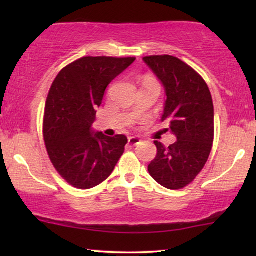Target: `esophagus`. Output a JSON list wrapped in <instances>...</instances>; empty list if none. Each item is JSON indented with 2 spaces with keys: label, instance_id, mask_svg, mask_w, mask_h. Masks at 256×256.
Listing matches in <instances>:
<instances>
[{
  "label": "esophagus",
  "instance_id": "34e87169",
  "mask_svg": "<svg viewBox=\"0 0 256 256\" xmlns=\"http://www.w3.org/2000/svg\"><path fill=\"white\" fill-rule=\"evenodd\" d=\"M140 142H141V140H140L138 138H129V143H130L132 146L138 144Z\"/></svg>",
  "mask_w": 256,
  "mask_h": 256
}]
</instances>
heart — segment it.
Listing matches in <instances>:
<instances>
[{
    "instance_id": "heart-1",
    "label": "heart",
    "mask_w": 256,
    "mask_h": 256,
    "mask_svg": "<svg viewBox=\"0 0 256 256\" xmlns=\"http://www.w3.org/2000/svg\"><path fill=\"white\" fill-rule=\"evenodd\" d=\"M148 80H149V79H148Z\"/></svg>"
}]
</instances>
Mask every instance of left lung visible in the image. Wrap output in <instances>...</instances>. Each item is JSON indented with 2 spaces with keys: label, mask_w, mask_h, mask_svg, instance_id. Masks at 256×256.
Here are the masks:
<instances>
[{
  "label": "left lung",
  "mask_w": 256,
  "mask_h": 256,
  "mask_svg": "<svg viewBox=\"0 0 256 256\" xmlns=\"http://www.w3.org/2000/svg\"><path fill=\"white\" fill-rule=\"evenodd\" d=\"M143 62L162 82L166 104L162 121L170 122L177 141L166 146L155 141L157 155L148 166L154 180L170 190L191 183L208 162L214 138V110L205 80L172 56H149Z\"/></svg>",
  "instance_id": "obj_1"
}]
</instances>
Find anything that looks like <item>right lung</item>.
Masks as SVG:
<instances>
[{
  "label": "right lung",
  "instance_id": "obj_1",
  "mask_svg": "<svg viewBox=\"0 0 256 256\" xmlns=\"http://www.w3.org/2000/svg\"><path fill=\"white\" fill-rule=\"evenodd\" d=\"M134 57H84L59 72L48 92L43 122L46 150L58 174L82 190L106 180L128 140L94 132L104 90L134 62Z\"/></svg>",
  "mask_w": 256,
  "mask_h": 256
}]
</instances>
